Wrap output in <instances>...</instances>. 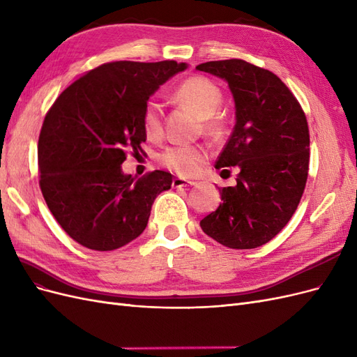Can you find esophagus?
<instances>
[{
    "label": "esophagus",
    "mask_w": 357,
    "mask_h": 357,
    "mask_svg": "<svg viewBox=\"0 0 357 357\" xmlns=\"http://www.w3.org/2000/svg\"><path fill=\"white\" fill-rule=\"evenodd\" d=\"M197 181H192V180H186V178H181V177H176L172 180V188H188V186H195Z\"/></svg>",
    "instance_id": "1"
}]
</instances>
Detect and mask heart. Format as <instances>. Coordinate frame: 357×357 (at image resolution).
Returning <instances> with one entry per match:
<instances>
[{"instance_id":"heart-1","label":"heart","mask_w":357,"mask_h":357,"mask_svg":"<svg viewBox=\"0 0 357 357\" xmlns=\"http://www.w3.org/2000/svg\"><path fill=\"white\" fill-rule=\"evenodd\" d=\"M219 86L202 75H192L183 80L174 91V100L195 112L202 119V126L211 135L220 132L222 122L214 113L222 102ZM143 131L149 138H159L164 132L162 110L156 101H149L142 114ZM162 167L181 177H193L208 159V150L202 146H171L159 155Z\"/></svg>"}]
</instances>
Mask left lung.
Here are the masks:
<instances>
[{"label": "left lung", "mask_w": 357, "mask_h": 357, "mask_svg": "<svg viewBox=\"0 0 357 357\" xmlns=\"http://www.w3.org/2000/svg\"><path fill=\"white\" fill-rule=\"evenodd\" d=\"M197 70L229 84L236 123L214 167L222 172L240 169L236 186L220 189L223 202L201 220V228L229 248H256L284 228L304 193L307 117L291 91L265 68L225 59L199 63Z\"/></svg>", "instance_id": "left-lung-1"}]
</instances>
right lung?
Here are the masks:
<instances>
[{"instance_id": "1", "label": "right lung", "mask_w": 357, "mask_h": 357, "mask_svg": "<svg viewBox=\"0 0 357 357\" xmlns=\"http://www.w3.org/2000/svg\"><path fill=\"white\" fill-rule=\"evenodd\" d=\"M176 61H116L71 83L49 109L38 137L40 189L61 228L80 245L110 252L146 229L172 176L152 171L134 181L122 164L146 134L144 105L162 83L186 70Z\"/></svg>"}]
</instances>
